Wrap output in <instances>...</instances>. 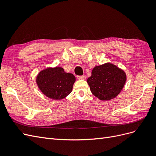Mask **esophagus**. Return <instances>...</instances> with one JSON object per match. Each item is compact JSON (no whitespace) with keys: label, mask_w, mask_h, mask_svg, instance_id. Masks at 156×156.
Returning a JSON list of instances; mask_svg holds the SVG:
<instances>
[{"label":"esophagus","mask_w":156,"mask_h":156,"mask_svg":"<svg viewBox=\"0 0 156 156\" xmlns=\"http://www.w3.org/2000/svg\"><path fill=\"white\" fill-rule=\"evenodd\" d=\"M78 79H80V80H85L86 79V77L84 76V75H81V76H77V77Z\"/></svg>","instance_id":"obj_1"}]
</instances>
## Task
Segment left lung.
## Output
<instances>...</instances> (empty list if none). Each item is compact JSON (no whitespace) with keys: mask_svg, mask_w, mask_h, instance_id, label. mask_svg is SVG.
I'll use <instances>...</instances> for the list:
<instances>
[{"mask_svg":"<svg viewBox=\"0 0 156 156\" xmlns=\"http://www.w3.org/2000/svg\"><path fill=\"white\" fill-rule=\"evenodd\" d=\"M87 79V83L94 96L101 101L115 98L123 89L127 79L124 71L110 62L96 66Z\"/></svg>","mask_w":156,"mask_h":156,"instance_id":"8db88e82","label":"left lung"}]
</instances>
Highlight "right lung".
<instances>
[{"instance_id":"1","label":"right lung","mask_w":156,"mask_h":156,"mask_svg":"<svg viewBox=\"0 0 156 156\" xmlns=\"http://www.w3.org/2000/svg\"><path fill=\"white\" fill-rule=\"evenodd\" d=\"M75 77L62 67H48L41 70L36 77L37 87L52 100H63L72 92Z\"/></svg>"}]
</instances>
